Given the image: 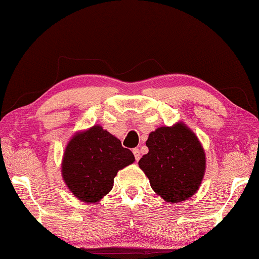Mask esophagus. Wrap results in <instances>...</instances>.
Returning a JSON list of instances; mask_svg holds the SVG:
<instances>
[{"instance_id":"esophagus-1","label":"esophagus","mask_w":259,"mask_h":259,"mask_svg":"<svg viewBox=\"0 0 259 259\" xmlns=\"http://www.w3.org/2000/svg\"><path fill=\"white\" fill-rule=\"evenodd\" d=\"M133 154H134V157H136V161H139V159H140V151H139V148H134Z\"/></svg>"}]
</instances>
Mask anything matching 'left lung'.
Segmentation results:
<instances>
[{
  "label": "left lung",
  "mask_w": 259,
  "mask_h": 259,
  "mask_svg": "<svg viewBox=\"0 0 259 259\" xmlns=\"http://www.w3.org/2000/svg\"><path fill=\"white\" fill-rule=\"evenodd\" d=\"M146 146L148 153L139 160V167L158 196L176 204L197 193L206 169V158L192 130L182 121L158 127L150 133Z\"/></svg>",
  "instance_id": "8db88e82"
}]
</instances>
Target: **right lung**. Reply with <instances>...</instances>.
Masks as SVG:
<instances>
[{
	"instance_id": "obj_1",
	"label": "right lung",
	"mask_w": 259,
	"mask_h": 259,
	"mask_svg": "<svg viewBox=\"0 0 259 259\" xmlns=\"http://www.w3.org/2000/svg\"><path fill=\"white\" fill-rule=\"evenodd\" d=\"M134 160L118 138L94 125L70 138L63 152L62 179L77 199L98 203L111 192L116 173Z\"/></svg>"
}]
</instances>
